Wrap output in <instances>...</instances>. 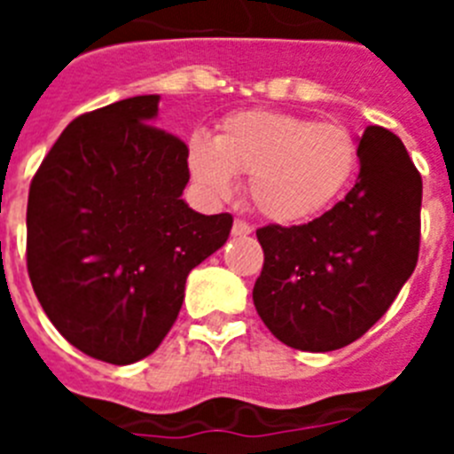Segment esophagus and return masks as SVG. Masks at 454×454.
I'll list each match as a JSON object with an SVG mask.
<instances>
[{
    "label": "esophagus",
    "instance_id": "esophagus-1",
    "mask_svg": "<svg viewBox=\"0 0 454 454\" xmlns=\"http://www.w3.org/2000/svg\"><path fill=\"white\" fill-rule=\"evenodd\" d=\"M231 234H234V236H250L252 234V224H247L246 220H234Z\"/></svg>",
    "mask_w": 454,
    "mask_h": 454
}]
</instances>
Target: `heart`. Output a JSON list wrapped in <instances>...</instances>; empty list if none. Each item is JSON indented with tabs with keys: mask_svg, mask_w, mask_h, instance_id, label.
Wrapping results in <instances>:
<instances>
[{
	"mask_svg": "<svg viewBox=\"0 0 454 454\" xmlns=\"http://www.w3.org/2000/svg\"><path fill=\"white\" fill-rule=\"evenodd\" d=\"M186 161L192 182L208 198H230L234 175H247L259 214L298 223L334 202L355 170L356 147L339 124L252 108L227 115L214 140L191 136Z\"/></svg>",
	"mask_w": 454,
	"mask_h": 454,
	"instance_id": "1",
	"label": "heart"
}]
</instances>
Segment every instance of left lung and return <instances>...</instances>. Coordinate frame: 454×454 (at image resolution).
Segmentation results:
<instances>
[{"label":"left lung","mask_w":454,"mask_h":454,"mask_svg":"<svg viewBox=\"0 0 454 454\" xmlns=\"http://www.w3.org/2000/svg\"><path fill=\"white\" fill-rule=\"evenodd\" d=\"M356 156L359 179L330 211L256 230V314L295 350L350 346L387 314L419 262L423 182L403 140L366 127Z\"/></svg>","instance_id":"8db88e82"}]
</instances>
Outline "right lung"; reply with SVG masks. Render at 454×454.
<instances>
[{
	"label": "right lung",
	"mask_w": 454,
	"mask_h": 454,
	"mask_svg": "<svg viewBox=\"0 0 454 454\" xmlns=\"http://www.w3.org/2000/svg\"><path fill=\"white\" fill-rule=\"evenodd\" d=\"M159 95L67 124L27 204V268L47 318L77 350L127 366L177 320L188 272L224 246L230 214L182 200L186 145L154 127Z\"/></svg>",
	"instance_id": "add662e5"
}]
</instances>
